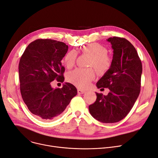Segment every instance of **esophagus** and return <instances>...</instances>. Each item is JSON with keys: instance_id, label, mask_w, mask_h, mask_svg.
I'll return each instance as SVG.
<instances>
[{"instance_id": "34e87169", "label": "esophagus", "mask_w": 158, "mask_h": 158, "mask_svg": "<svg viewBox=\"0 0 158 158\" xmlns=\"http://www.w3.org/2000/svg\"><path fill=\"white\" fill-rule=\"evenodd\" d=\"M85 92V90H82V89H77V93L79 94H83Z\"/></svg>"}]
</instances>
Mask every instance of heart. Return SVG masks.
<instances>
[{
	"instance_id": "1",
	"label": "heart",
	"mask_w": 158,
	"mask_h": 158,
	"mask_svg": "<svg viewBox=\"0 0 158 158\" xmlns=\"http://www.w3.org/2000/svg\"><path fill=\"white\" fill-rule=\"evenodd\" d=\"M82 54L91 57L88 66L94 67L100 74H104L108 71L112 65V58L107 55V49L106 47L98 44H91L83 46L81 48ZM76 52L72 51L66 54L64 63L66 68L70 69L76 63ZM95 77V71L92 69H76L70 72L67 75V80L78 88L86 89Z\"/></svg>"
}]
</instances>
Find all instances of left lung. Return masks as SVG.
<instances>
[{
	"instance_id": "left-lung-1",
	"label": "left lung",
	"mask_w": 158,
	"mask_h": 158,
	"mask_svg": "<svg viewBox=\"0 0 158 158\" xmlns=\"http://www.w3.org/2000/svg\"><path fill=\"white\" fill-rule=\"evenodd\" d=\"M107 40L113 49L112 65L97 86L108 88L110 92L107 95L96 93V101L88 108L96 120L114 123L126 117L139 96L142 64L136 48L127 40L113 36Z\"/></svg>"
}]
</instances>
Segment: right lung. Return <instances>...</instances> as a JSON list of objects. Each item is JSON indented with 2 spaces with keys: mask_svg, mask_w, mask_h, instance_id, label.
Segmentation results:
<instances>
[{
  "mask_svg": "<svg viewBox=\"0 0 158 158\" xmlns=\"http://www.w3.org/2000/svg\"><path fill=\"white\" fill-rule=\"evenodd\" d=\"M69 47L61 41L38 39L25 50L19 64L20 89L29 110L43 120L60 117L72 98L76 88L66 82L61 88H53L51 82L64 81V67L61 60Z\"/></svg>",
  "mask_w": 158,
  "mask_h": 158,
  "instance_id": "right-lung-1",
  "label": "right lung"
}]
</instances>
